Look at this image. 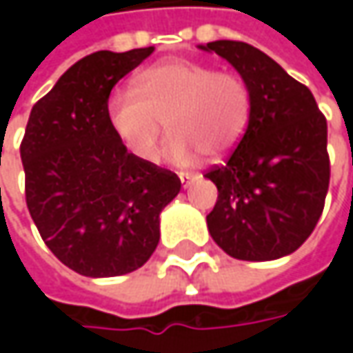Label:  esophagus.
I'll return each mask as SVG.
<instances>
[{
	"instance_id": "esophagus-1",
	"label": "esophagus",
	"mask_w": 353,
	"mask_h": 353,
	"mask_svg": "<svg viewBox=\"0 0 353 353\" xmlns=\"http://www.w3.org/2000/svg\"><path fill=\"white\" fill-rule=\"evenodd\" d=\"M179 179H181V183H183L184 188H188V186L192 184V176H190L188 172H179Z\"/></svg>"
}]
</instances>
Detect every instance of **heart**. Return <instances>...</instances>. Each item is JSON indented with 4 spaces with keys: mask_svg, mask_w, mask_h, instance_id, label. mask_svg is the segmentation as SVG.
<instances>
[{
    "mask_svg": "<svg viewBox=\"0 0 353 353\" xmlns=\"http://www.w3.org/2000/svg\"><path fill=\"white\" fill-rule=\"evenodd\" d=\"M253 110L248 80L236 72L186 59L143 68L135 90H116L105 117L119 143L139 161H153L167 121L170 137L163 155L188 165L202 153L222 155L245 135Z\"/></svg>",
    "mask_w": 353,
    "mask_h": 353,
    "instance_id": "b5f03b06",
    "label": "heart"
}]
</instances>
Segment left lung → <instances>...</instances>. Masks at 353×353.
Wrapping results in <instances>:
<instances>
[{
	"mask_svg": "<svg viewBox=\"0 0 353 353\" xmlns=\"http://www.w3.org/2000/svg\"><path fill=\"white\" fill-rule=\"evenodd\" d=\"M210 50L250 84L253 110L245 135L224 165L206 170L218 188L206 216L212 239L243 261H271L305 243L319 224L330 184L328 125L312 92L271 57L241 41Z\"/></svg>",
	"mask_w": 353,
	"mask_h": 353,
	"instance_id": "8db88e82",
	"label": "left lung"
}]
</instances>
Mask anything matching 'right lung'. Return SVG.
Returning a JSON list of instances; mask_svg holds the SVG:
<instances>
[{
    "label": "right lung",
    "instance_id": "right-lung-1",
    "mask_svg": "<svg viewBox=\"0 0 353 353\" xmlns=\"http://www.w3.org/2000/svg\"><path fill=\"white\" fill-rule=\"evenodd\" d=\"M153 47L98 50L34 103L21 141L25 200L47 248L84 277L125 275L153 255L181 179L139 161L105 117L112 88Z\"/></svg>",
    "mask_w": 353,
    "mask_h": 353
}]
</instances>
